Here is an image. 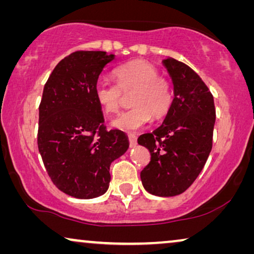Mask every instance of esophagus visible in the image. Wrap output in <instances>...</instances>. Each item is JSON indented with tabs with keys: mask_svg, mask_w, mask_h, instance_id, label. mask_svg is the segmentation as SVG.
<instances>
[{
	"mask_svg": "<svg viewBox=\"0 0 254 254\" xmlns=\"http://www.w3.org/2000/svg\"><path fill=\"white\" fill-rule=\"evenodd\" d=\"M128 140H129L130 147H135V145H136V136H135L134 134L128 135Z\"/></svg>",
	"mask_w": 254,
	"mask_h": 254,
	"instance_id": "obj_1",
	"label": "esophagus"
}]
</instances>
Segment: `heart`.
I'll use <instances>...</instances> for the list:
<instances>
[{"label":"heart","mask_w":254,"mask_h":254,"mask_svg":"<svg viewBox=\"0 0 254 254\" xmlns=\"http://www.w3.org/2000/svg\"><path fill=\"white\" fill-rule=\"evenodd\" d=\"M117 83L102 79L95 86V98L102 110L114 114L123 105L125 95L130 97V110L121 113L112 121L118 129L134 131L152 119H159L168 113L172 104L171 85L154 65L136 60L121 65L114 72Z\"/></svg>","instance_id":"heart-1"}]
</instances>
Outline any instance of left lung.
I'll list each match as a JSON object with an SVG mask.
<instances>
[{
  "label": "left lung",
  "mask_w": 254,
  "mask_h": 254,
  "mask_svg": "<svg viewBox=\"0 0 254 254\" xmlns=\"http://www.w3.org/2000/svg\"><path fill=\"white\" fill-rule=\"evenodd\" d=\"M173 83L171 107L164 121L137 143L150 151L141 171L142 185L157 196H175L189 189L200 175L213 147L214 98L199 75L176 59L163 61Z\"/></svg>",
  "instance_id": "1"
}]
</instances>
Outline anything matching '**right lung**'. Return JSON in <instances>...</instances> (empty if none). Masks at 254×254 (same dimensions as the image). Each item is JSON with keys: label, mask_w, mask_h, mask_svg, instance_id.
<instances>
[{"label": "right lung", "mask_w": 254, "mask_h": 254, "mask_svg": "<svg viewBox=\"0 0 254 254\" xmlns=\"http://www.w3.org/2000/svg\"><path fill=\"white\" fill-rule=\"evenodd\" d=\"M113 54L77 51L61 60L44 86L38 149L59 190L77 199L103 195L110 166L129 147L119 129L107 130L95 86Z\"/></svg>", "instance_id": "obj_1"}]
</instances>
